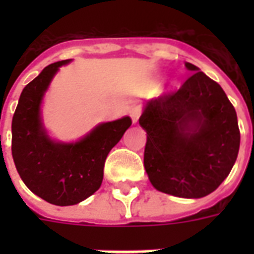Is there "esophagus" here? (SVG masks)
Wrapping results in <instances>:
<instances>
[{"label":"esophagus","mask_w":254,"mask_h":254,"mask_svg":"<svg viewBox=\"0 0 254 254\" xmlns=\"http://www.w3.org/2000/svg\"><path fill=\"white\" fill-rule=\"evenodd\" d=\"M141 113H143V107L141 106H133L132 109H130V111H129V114H130V118H132L133 124H136V122L138 121V118H140V116H141Z\"/></svg>","instance_id":"34e87169"}]
</instances>
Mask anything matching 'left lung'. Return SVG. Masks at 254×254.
<instances>
[{
    "label": "left lung",
    "instance_id": "8db88e82",
    "mask_svg": "<svg viewBox=\"0 0 254 254\" xmlns=\"http://www.w3.org/2000/svg\"><path fill=\"white\" fill-rule=\"evenodd\" d=\"M174 92L149 100L138 124L147 132L144 167L155 189L184 198L212 193L240 149L234 106L222 87L193 64Z\"/></svg>",
    "mask_w": 254,
    "mask_h": 254
}]
</instances>
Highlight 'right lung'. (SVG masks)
Listing matches in <instances>:
<instances>
[{"instance_id": "obj_1", "label": "right lung", "mask_w": 254, "mask_h": 254, "mask_svg": "<svg viewBox=\"0 0 254 254\" xmlns=\"http://www.w3.org/2000/svg\"><path fill=\"white\" fill-rule=\"evenodd\" d=\"M69 61L49 65L25 85L12 120V156L19 176L36 196L61 207L83 201L99 189L107 155L132 125L129 117L105 122L69 144L47 136L42 99L58 67Z\"/></svg>"}]
</instances>
